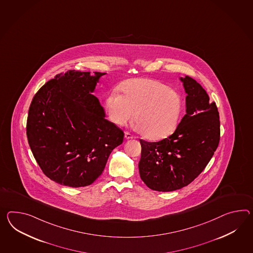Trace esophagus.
<instances>
[{
    "label": "esophagus",
    "mask_w": 253,
    "mask_h": 253,
    "mask_svg": "<svg viewBox=\"0 0 253 253\" xmlns=\"http://www.w3.org/2000/svg\"><path fill=\"white\" fill-rule=\"evenodd\" d=\"M124 138H125L126 140H129V139H132V138H133V136L131 135L129 132H125V134H124Z\"/></svg>",
    "instance_id": "1"
}]
</instances>
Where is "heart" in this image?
<instances>
[{"instance_id":"b5f03b06","label":"heart","mask_w":253,"mask_h":253,"mask_svg":"<svg viewBox=\"0 0 253 253\" xmlns=\"http://www.w3.org/2000/svg\"><path fill=\"white\" fill-rule=\"evenodd\" d=\"M122 90L124 94L118 89L111 90L106 99L111 123L124 126L135 115L136 130L151 140L164 139L176 129L183 100L175 90L147 79L127 81Z\"/></svg>"}]
</instances>
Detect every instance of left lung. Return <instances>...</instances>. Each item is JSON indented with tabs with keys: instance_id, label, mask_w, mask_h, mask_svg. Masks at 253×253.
Wrapping results in <instances>:
<instances>
[{
	"instance_id": "1",
	"label": "left lung",
	"mask_w": 253,
	"mask_h": 253,
	"mask_svg": "<svg viewBox=\"0 0 253 253\" xmlns=\"http://www.w3.org/2000/svg\"><path fill=\"white\" fill-rule=\"evenodd\" d=\"M185 88V115L172 135L160 142L140 140V176L149 188L174 191L186 186L203 171L217 148L219 115L215 102L188 76L180 78Z\"/></svg>"
}]
</instances>
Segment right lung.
Segmentation results:
<instances>
[{
  "instance_id": "1",
  "label": "right lung",
  "mask_w": 253,
  "mask_h": 253,
  "mask_svg": "<svg viewBox=\"0 0 253 253\" xmlns=\"http://www.w3.org/2000/svg\"><path fill=\"white\" fill-rule=\"evenodd\" d=\"M106 73L68 70L47 81L32 100L27 139L48 178L70 187L91 185L104 170L124 131L105 119L92 93Z\"/></svg>"
}]
</instances>
